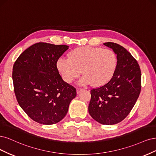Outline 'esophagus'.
I'll use <instances>...</instances> for the list:
<instances>
[{
    "label": "esophagus",
    "instance_id": "esophagus-1",
    "mask_svg": "<svg viewBox=\"0 0 156 156\" xmlns=\"http://www.w3.org/2000/svg\"><path fill=\"white\" fill-rule=\"evenodd\" d=\"M83 90V89H82V88H77V89H76V93L78 94V93H80L81 91H82Z\"/></svg>",
    "mask_w": 156,
    "mask_h": 156
}]
</instances>
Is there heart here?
Segmentation results:
<instances>
[{
	"instance_id": "1",
	"label": "heart",
	"mask_w": 156,
	"mask_h": 156,
	"mask_svg": "<svg viewBox=\"0 0 156 156\" xmlns=\"http://www.w3.org/2000/svg\"><path fill=\"white\" fill-rule=\"evenodd\" d=\"M117 66V55L111 49L83 47L69 53V58H60L57 67L65 82H73L82 73L78 83L101 86L112 78Z\"/></svg>"
}]
</instances>
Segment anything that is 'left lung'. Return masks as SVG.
Listing matches in <instances>:
<instances>
[{
  "instance_id": "1",
  "label": "left lung",
  "mask_w": 156,
  "mask_h": 156,
  "mask_svg": "<svg viewBox=\"0 0 156 156\" xmlns=\"http://www.w3.org/2000/svg\"><path fill=\"white\" fill-rule=\"evenodd\" d=\"M104 44L117 54V66L106 84L91 90L88 110L98 122L113 125L121 122L134 106L141 89V73L136 59L126 49L115 43Z\"/></svg>"
}]
</instances>
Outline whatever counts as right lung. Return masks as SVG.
Wrapping results in <instances>:
<instances>
[{
    "label": "right lung",
    "instance_id": "add662e5",
    "mask_svg": "<svg viewBox=\"0 0 156 156\" xmlns=\"http://www.w3.org/2000/svg\"><path fill=\"white\" fill-rule=\"evenodd\" d=\"M67 45L36 43L20 55L13 67L12 78L17 102L29 117L51 125L66 115L76 90L65 82L57 62Z\"/></svg>",
    "mask_w": 156,
    "mask_h": 156
}]
</instances>
